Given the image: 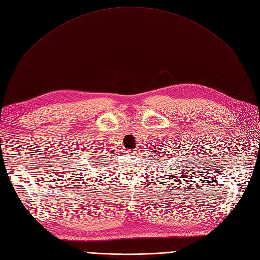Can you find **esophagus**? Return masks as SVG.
Listing matches in <instances>:
<instances>
[{"instance_id":"esophagus-1","label":"esophagus","mask_w":260,"mask_h":260,"mask_svg":"<svg viewBox=\"0 0 260 260\" xmlns=\"http://www.w3.org/2000/svg\"><path fill=\"white\" fill-rule=\"evenodd\" d=\"M129 155H134L135 153H136V151H135V150H128V151H126Z\"/></svg>"}]
</instances>
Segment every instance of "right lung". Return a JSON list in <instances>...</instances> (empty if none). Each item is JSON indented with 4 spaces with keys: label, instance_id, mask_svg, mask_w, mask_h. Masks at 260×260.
<instances>
[{
    "label": "right lung",
    "instance_id": "add662e5",
    "mask_svg": "<svg viewBox=\"0 0 260 260\" xmlns=\"http://www.w3.org/2000/svg\"><path fill=\"white\" fill-rule=\"evenodd\" d=\"M92 158H94V157H92ZM96 160H98V159H96Z\"/></svg>",
    "mask_w": 260,
    "mask_h": 260
}]
</instances>
